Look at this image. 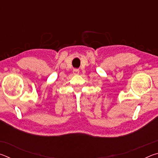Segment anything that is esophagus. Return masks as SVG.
<instances>
[{"label": "esophagus", "instance_id": "34e87169", "mask_svg": "<svg viewBox=\"0 0 158 158\" xmlns=\"http://www.w3.org/2000/svg\"><path fill=\"white\" fill-rule=\"evenodd\" d=\"M73 73L74 74H78L79 73V70L78 69H74L73 70Z\"/></svg>", "mask_w": 158, "mask_h": 158}]
</instances>
